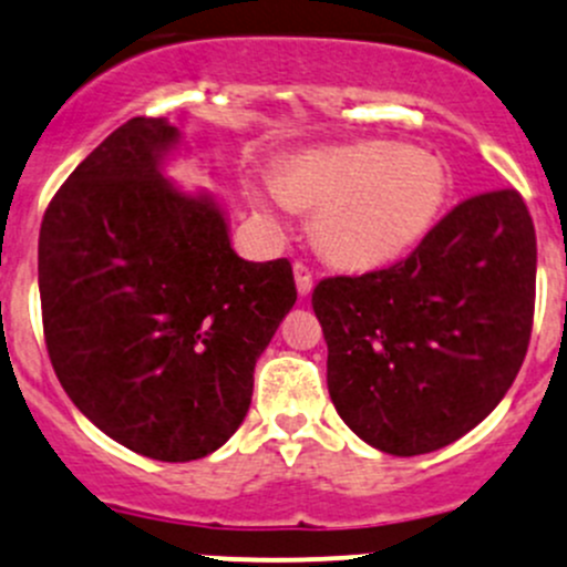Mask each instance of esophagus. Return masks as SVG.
<instances>
[{
  "mask_svg": "<svg viewBox=\"0 0 567 567\" xmlns=\"http://www.w3.org/2000/svg\"><path fill=\"white\" fill-rule=\"evenodd\" d=\"M295 281H297V291H300L302 297L311 295V289H313L311 267L302 265V261H295Z\"/></svg>",
  "mask_w": 567,
  "mask_h": 567,
  "instance_id": "esophagus-1",
  "label": "esophagus"
}]
</instances>
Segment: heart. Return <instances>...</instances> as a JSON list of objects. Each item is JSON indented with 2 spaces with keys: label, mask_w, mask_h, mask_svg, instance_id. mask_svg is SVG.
Segmentation results:
<instances>
[{
  "label": "heart",
  "mask_w": 567,
  "mask_h": 567,
  "mask_svg": "<svg viewBox=\"0 0 567 567\" xmlns=\"http://www.w3.org/2000/svg\"><path fill=\"white\" fill-rule=\"evenodd\" d=\"M276 190L289 207L317 213L313 237L332 265L371 270L423 240L445 202L447 174L423 150L358 142L289 157ZM254 202L272 218L270 196Z\"/></svg>",
  "instance_id": "heart-1"
}]
</instances>
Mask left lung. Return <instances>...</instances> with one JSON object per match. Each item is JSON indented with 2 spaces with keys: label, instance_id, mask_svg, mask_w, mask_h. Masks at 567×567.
<instances>
[{
  "label": "left lung",
  "instance_id": "left-lung-1",
  "mask_svg": "<svg viewBox=\"0 0 567 567\" xmlns=\"http://www.w3.org/2000/svg\"><path fill=\"white\" fill-rule=\"evenodd\" d=\"M535 265L527 204L502 188L456 204L406 259L319 281L311 302L343 423L390 456L475 429L527 354Z\"/></svg>",
  "mask_w": 567,
  "mask_h": 567
}]
</instances>
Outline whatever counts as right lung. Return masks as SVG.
I'll list each match as a JSON object with an SVG mask.
<instances>
[{
  "instance_id": "right-lung-1",
  "label": "right lung",
  "mask_w": 567,
  "mask_h": 567,
  "mask_svg": "<svg viewBox=\"0 0 567 567\" xmlns=\"http://www.w3.org/2000/svg\"><path fill=\"white\" fill-rule=\"evenodd\" d=\"M179 131L133 116L75 166L40 224L43 336L75 406L157 461L218 451L297 289L289 259L245 261L213 196L161 174Z\"/></svg>"
}]
</instances>
